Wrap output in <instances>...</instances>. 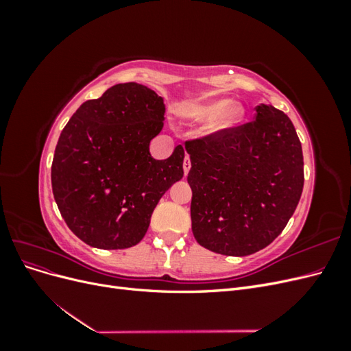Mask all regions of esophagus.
Instances as JSON below:
<instances>
[{"mask_svg": "<svg viewBox=\"0 0 351 351\" xmlns=\"http://www.w3.org/2000/svg\"><path fill=\"white\" fill-rule=\"evenodd\" d=\"M190 167H192V162H190V158H189V155H186V158H184V162H183L184 176H187V174H189V171H190Z\"/></svg>", "mask_w": 351, "mask_h": 351, "instance_id": "esophagus-1", "label": "esophagus"}]
</instances>
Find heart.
<instances>
[{"instance_id": "1", "label": "heart", "mask_w": 351, "mask_h": 351, "mask_svg": "<svg viewBox=\"0 0 351 351\" xmlns=\"http://www.w3.org/2000/svg\"><path fill=\"white\" fill-rule=\"evenodd\" d=\"M182 115L195 123L208 121L218 115V119L209 127V132L215 133L239 124L244 115V110L239 104H230L228 99H214L202 104L186 105L182 108Z\"/></svg>"}]
</instances>
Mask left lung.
<instances>
[{"instance_id":"1","label":"left lung","mask_w":351,"mask_h":351,"mask_svg":"<svg viewBox=\"0 0 351 351\" xmlns=\"http://www.w3.org/2000/svg\"><path fill=\"white\" fill-rule=\"evenodd\" d=\"M186 151L200 246L247 256L281 234L304 183L302 143L282 111L261 104L253 121L186 141Z\"/></svg>"}]
</instances>
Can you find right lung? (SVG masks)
Returning <instances> with one entry per match:
<instances>
[{"instance_id":"obj_1","label":"right lung","mask_w":351,"mask_h":351,"mask_svg":"<svg viewBox=\"0 0 351 351\" xmlns=\"http://www.w3.org/2000/svg\"><path fill=\"white\" fill-rule=\"evenodd\" d=\"M164 112V99L154 90L120 83L83 102L62 129L51 167L52 193L69 228L89 246H136L159 199L183 178L182 145L164 161L149 152Z\"/></svg>"}]
</instances>
